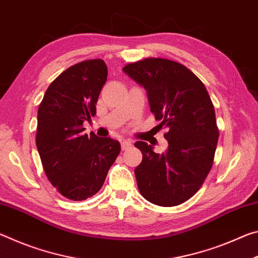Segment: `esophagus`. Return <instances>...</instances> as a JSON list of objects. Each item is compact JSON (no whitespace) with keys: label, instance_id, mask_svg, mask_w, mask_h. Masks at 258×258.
Instances as JSON below:
<instances>
[{"label":"esophagus","instance_id":"esophagus-1","mask_svg":"<svg viewBox=\"0 0 258 258\" xmlns=\"http://www.w3.org/2000/svg\"><path fill=\"white\" fill-rule=\"evenodd\" d=\"M119 142H120L121 149H123V150H126L127 148L132 146V141H131V140H128V139H125V138H120Z\"/></svg>","mask_w":258,"mask_h":258}]
</instances>
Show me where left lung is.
Wrapping results in <instances>:
<instances>
[{
  "instance_id": "obj_1",
  "label": "left lung",
  "mask_w": 258,
  "mask_h": 258,
  "mask_svg": "<svg viewBox=\"0 0 258 258\" xmlns=\"http://www.w3.org/2000/svg\"><path fill=\"white\" fill-rule=\"evenodd\" d=\"M123 72L145 87L158 126L168 130V149L161 155L147 142H135L142 152L134 169L139 190L158 206H177L200 189L213 166L220 134L211 97L204 83L175 61L147 58Z\"/></svg>"
}]
</instances>
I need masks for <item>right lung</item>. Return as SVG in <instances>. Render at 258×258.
I'll list each match as a JSON object with an SVG mask.
<instances>
[{
  "label": "right lung",
  "mask_w": 258,
  "mask_h": 258,
  "mask_svg": "<svg viewBox=\"0 0 258 258\" xmlns=\"http://www.w3.org/2000/svg\"><path fill=\"white\" fill-rule=\"evenodd\" d=\"M108 69L101 59L69 67L47 87L37 111L36 147L47 178L63 197L81 202L101 189L120 152L111 138L83 134L97 113Z\"/></svg>",
  "instance_id": "right-lung-1"
}]
</instances>
